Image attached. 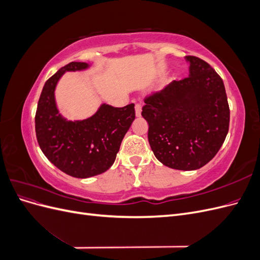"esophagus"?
I'll return each mask as SVG.
<instances>
[{
    "label": "esophagus",
    "instance_id": "obj_1",
    "mask_svg": "<svg viewBox=\"0 0 260 260\" xmlns=\"http://www.w3.org/2000/svg\"><path fill=\"white\" fill-rule=\"evenodd\" d=\"M135 108H136V116L140 117L141 116V112H142V105L137 104Z\"/></svg>",
    "mask_w": 260,
    "mask_h": 260
}]
</instances>
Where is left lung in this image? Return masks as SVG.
<instances>
[{"label":"left lung","mask_w":260,"mask_h":260,"mask_svg":"<svg viewBox=\"0 0 260 260\" xmlns=\"http://www.w3.org/2000/svg\"><path fill=\"white\" fill-rule=\"evenodd\" d=\"M188 77L145 98L142 116L155 157L178 170L199 169L214 158L229 131L224 84L208 62L185 56Z\"/></svg>","instance_id":"8db88e82"}]
</instances>
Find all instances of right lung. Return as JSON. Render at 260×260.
I'll return each instance as SVG.
<instances>
[{"label": "right lung", "instance_id": "1", "mask_svg": "<svg viewBox=\"0 0 260 260\" xmlns=\"http://www.w3.org/2000/svg\"><path fill=\"white\" fill-rule=\"evenodd\" d=\"M89 68L72 61L45 82L36 113V135L41 151L54 166L75 178H90L112 167L121 141L136 118L135 104L113 107L102 104L83 120H67L55 102V88L66 72Z\"/></svg>", "mask_w": 260, "mask_h": 260}]
</instances>
